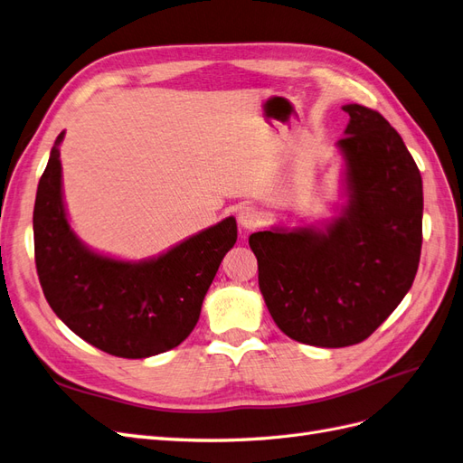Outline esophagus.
I'll list each match as a JSON object with an SVG mask.
<instances>
[{"instance_id":"34e87169","label":"esophagus","mask_w":463,"mask_h":463,"mask_svg":"<svg viewBox=\"0 0 463 463\" xmlns=\"http://www.w3.org/2000/svg\"><path fill=\"white\" fill-rule=\"evenodd\" d=\"M239 222H241V227H242V229H246V231H252V229H256L258 224L261 222L260 211H258L254 205H246V207H242V209L239 211Z\"/></svg>"}]
</instances>
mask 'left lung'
<instances>
[{"label":"left lung","instance_id":"8db88e82","mask_svg":"<svg viewBox=\"0 0 463 463\" xmlns=\"http://www.w3.org/2000/svg\"><path fill=\"white\" fill-rule=\"evenodd\" d=\"M349 207L324 232L250 234L258 283L290 339L347 347L376 332L413 285L422 244V180L380 112L347 104Z\"/></svg>","mask_w":463,"mask_h":463}]
</instances>
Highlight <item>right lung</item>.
<instances>
[{
  "label": "right lung",
  "mask_w": 463,
  "mask_h": 463,
  "mask_svg": "<svg viewBox=\"0 0 463 463\" xmlns=\"http://www.w3.org/2000/svg\"><path fill=\"white\" fill-rule=\"evenodd\" d=\"M61 139L63 131L38 182L33 213L36 273L50 308L79 337L122 359L175 349L200 320L207 288L236 242V221L224 219L143 263L90 252L65 219Z\"/></svg>",
  "instance_id": "right-lung-1"
}]
</instances>
